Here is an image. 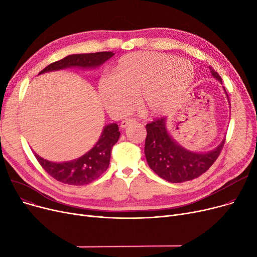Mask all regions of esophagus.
<instances>
[{"instance_id": "esophagus-1", "label": "esophagus", "mask_w": 257, "mask_h": 257, "mask_svg": "<svg viewBox=\"0 0 257 257\" xmlns=\"http://www.w3.org/2000/svg\"><path fill=\"white\" fill-rule=\"evenodd\" d=\"M133 123H136V121H134V120L131 119V118H127V119L121 120L120 127H121V128H126V127H128L129 125H131V124H133Z\"/></svg>"}]
</instances>
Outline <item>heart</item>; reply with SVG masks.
<instances>
[{"label": "heart", "instance_id": "heart-1", "mask_svg": "<svg viewBox=\"0 0 257 257\" xmlns=\"http://www.w3.org/2000/svg\"><path fill=\"white\" fill-rule=\"evenodd\" d=\"M195 78L193 63L156 52H136L121 56L111 77L100 80L98 90L106 109L115 116L129 112L138 99L149 115L170 110L184 96Z\"/></svg>", "mask_w": 257, "mask_h": 257}]
</instances>
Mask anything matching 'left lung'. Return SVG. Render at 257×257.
Masks as SVG:
<instances>
[{
    "instance_id": "8db88e82",
    "label": "left lung",
    "mask_w": 257,
    "mask_h": 257,
    "mask_svg": "<svg viewBox=\"0 0 257 257\" xmlns=\"http://www.w3.org/2000/svg\"><path fill=\"white\" fill-rule=\"evenodd\" d=\"M211 76L222 84V79L217 72L211 70ZM228 103V94L225 87ZM147 138L145 143V155L150 169L159 177L172 182L180 183L198 178L205 173L218 158L224 141L207 152H195L187 150L174 140L167 126V118H159L146 126Z\"/></svg>"
}]
</instances>
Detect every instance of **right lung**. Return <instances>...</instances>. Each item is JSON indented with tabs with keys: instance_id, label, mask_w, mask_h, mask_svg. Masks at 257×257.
<instances>
[{
	"instance_id": "right-lung-1",
	"label": "right lung",
	"mask_w": 257,
	"mask_h": 257,
	"mask_svg": "<svg viewBox=\"0 0 257 257\" xmlns=\"http://www.w3.org/2000/svg\"><path fill=\"white\" fill-rule=\"evenodd\" d=\"M114 55L113 52L72 54L61 60L49 64L38 75L65 69L96 70ZM120 132L115 123L105 125L101 137L91 149L74 160L55 163L40 157L34 152L38 163L51 176L65 184L83 185L97 179L109 166L111 149L119 139Z\"/></svg>"
}]
</instances>
